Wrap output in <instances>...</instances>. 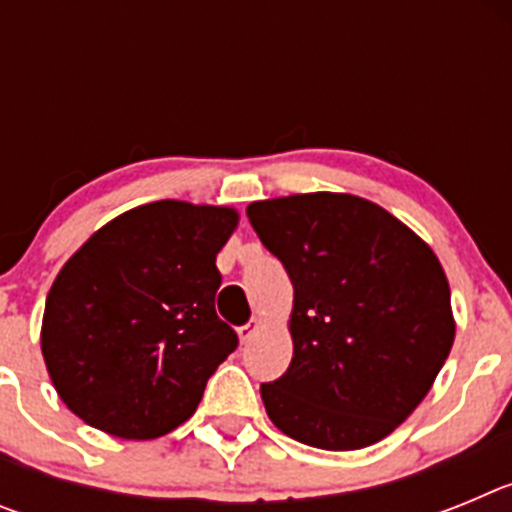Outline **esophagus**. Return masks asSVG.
Segmentation results:
<instances>
[{
    "mask_svg": "<svg viewBox=\"0 0 512 512\" xmlns=\"http://www.w3.org/2000/svg\"><path fill=\"white\" fill-rule=\"evenodd\" d=\"M259 320L253 318V320H248L246 325H241V328H238V336H241V343H248L253 338V333H256V330H259Z\"/></svg>",
    "mask_w": 512,
    "mask_h": 512,
    "instance_id": "esophagus-1",
    "label": "esophagus"
}]
</instances>
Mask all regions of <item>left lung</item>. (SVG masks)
<instances>
[{"mask_svg":"<svg viewBox=\"0 0 512 512\" xmlns=\"http://www.w3.org/2000/svg\"><path fill=\"white\" fill-rule=\"evenodd\" d=\"M253 230L295 287L287 372L261 384L271 423L295 441L354 451L420 405L454 343L436 253L354 194L253 202Z\"/></svg>","mask_w":512,"mask_h":512,"instance_id":"left-lung-1","label":"left lung"}]
</instances>
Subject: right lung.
Returning a JSON list of instances; mask_svg holds the SVG:
<instances>
[{
    "instance_id": "add662e5",
    "label": "right lung",
    "mask_w": 512,
    "mask_h": 512,
    "mask_svg": "<svg viewBox=\"0 0 512 512\" xmlns=\"http://www.w3.org/2000/svg\"><path fill=\"white\" fill-rule=\"evenodd\" d=\"M238 215L161 200L99 228L66 261L43 315V359L66 408L117 438H158L197 410L238 348L217 318L215 266Z\"/></svg>"
}]
</instances>
